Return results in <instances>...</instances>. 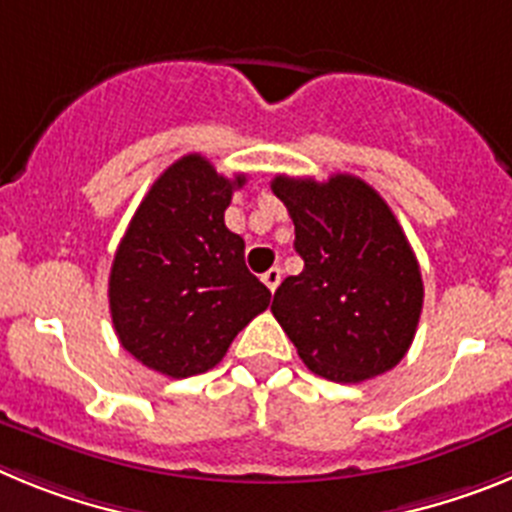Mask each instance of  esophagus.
<instances>
[{"label": "esophagus", "mask_w": 512, "mask_h": 512, "mask_svg": "<svg viewBox=\"0 0 512 512\" xmlns=\"http://www.w3.org/2000/svg\"><path fill=\"white\" fill-rule=\"evenodd\" d=\"M261 279H264L266 287L274 292V289L279 287V282H282V269H279V266H271L269 271H264V277H261Z\"/></svg>", "instance_id": "esophagus-1"}]
</instances>
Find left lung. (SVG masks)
Masks as SVG:
<instances>
[{"label": "left lung", "instance_id": "left-lung-1", "mask_svg": "<svg viewBox=\"0 0 512 512\" xmlns=\"http://www.w3.org/2000/svg\"><path fill=\"white\" fill-rule=\"evenodd\" d=\"M271 192L295 223L297 277L274 292L271 312L310 372L364 382L408 354L423 310V279L390 205L364 179L277 176Z\"/></svg>", "mask_w": 512, "mask_h": 512}]
</instances>
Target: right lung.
<instances>
[{"mask_svg": "<svg viewBox=\"0 0 512 512\" xmlns=\"http://www.w3.org/2000/svg\"><path fill=\"white\" fill-rule=\"evenodd\" d=\"M243 184V174L228 179L189 153L153 182L122 235L110 271L112 325L153 372H207L269 307L271 292L246 269V243L225 228Z\"/></svg>", "mask_w": 512, "mask_h": 512, "instance_id": "obj_1", "label": "right lung"}]
</instances>
